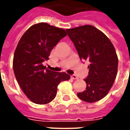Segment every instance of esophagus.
Returning a JSON list of instances; mask_svg holds the SVG:
<instances>
[{"label": "esophagus", "instance_id": "1", "mask_svg": "<svg viewBox=\"0 0 130 130\" xmlns=\"http://www.w3.org/2000/svg\"><path fill=\"white\" fill-rule=\"evenodd\" d=\"M71 78H72V79H78L77 76H76V75H75V74H72V75H71Z\"/></svg>", "mask_w": 130, "mask_h": 130}]
</instances>
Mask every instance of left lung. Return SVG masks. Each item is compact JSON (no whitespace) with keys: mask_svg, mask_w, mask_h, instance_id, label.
Returning a JSON list of instances; mask_svg holds the SVG:
<instances>
[{"mask_svg":"<svg viewBox=\"0 0 130 130\" xmlns=\"http://www.w3.org/2000/svg\"><path fill=\"white\" fill-rule=\"evenodd\" d=\"M66 31L81 60H89L86 90L77 93L82 100L95 102L108 94L117 75L118 59L111 42L95 27L85 25Z\"/></svg>","mask_w":130,"mask_h":130,"instance_id":"8db88e82","label":"left lung"}]
</instances>
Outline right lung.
<instances>
[{
	"label": "right lung",
	"mask_w": 130,
	"mask_h": 130,
	"mask_svg": "<svg viewBox=\"0 0 130 130\" xmlns=\"http://www.w3.org/2000/svg\"><path fill=\"white\" fill-rule=\"evenodd\" d=\"M66 35L64 29L40 23L30 27L19 42L13 59L14 72L25 95L34 103H49L56 98L58 85L70 78L68 74L53 72L42 65Z\"/></svg>",
	"instance_id": "add662e5"
}]
</instances>
